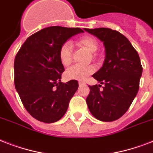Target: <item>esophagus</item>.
<instances>
[{
  "instance_id": "obj_1",
  "label": "esophagus",
  "mask_w": 153,
  "mask_h": 153,
  "mask_svg": "<svg viewBox=\"0 0 153 153\" xmlns=\"http://www.w3.org/2000/svg\"><path fill=\"white\" fill-rule=\"evenodd\" d=\"M84 84V82H82V81H79V86H82V85H83Z\"/></svg>"
}]
</instances>
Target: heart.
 I'll use <instances>...</instances> for the list:
<instances>
[{
  "label": "heart",
  "instance_id": "1",
  "mask_svg": "<svg viewBox=\"0 0 153 153\" xmlns=\"http://www.w3.org/2000/svg\"><path fill=\"white\" fill-rule=\"evenodd\" d=\"M77 44L79 47H82L91 52V56L93 59H96L98 55L96 51H98L99 44L98 40L91 36H85L79 38L77 41ZM72 52H73V47L70 41H66L60 46L59 50V58L60 62L62 66L68 67L72 62ZM94 67L93 66H73L66 71V76L68 79H74L79 81H84L85 79L93 74L94 72Z\"/></svg>",
  "mask_w": 153,
  "mask_h": 153
}]
</instances>
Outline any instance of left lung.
Listing matches in <instances>:
<instances>
[{
  "label": "left lung",
  "instance_id": "obj_1",
  "mask_svg": "<svg viewBox=\"0 0 153 153\" xmlns=\"http://www.w3.org/2000/svg\"><path fill=\"white\" fill-rule=\"evenodd\" d=\"M103 42L105 59L93 78L103 85L89 86V110L102 121H113L126 114L139 90L142 66L137 51L128 39L107 27L84 28Z\"/></svg>",
  "mask_w": 153,
  "mask_h": 153
}]
</instances>
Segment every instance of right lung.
<instances>
[{
    "label": "right lung",
    "mask_w": 153,
    "mask_h": 153,
    "mask_svg": "<svg viewBox=\"0 0 153 153\" xmlns=\"http://www.w3.org/2000/svg\"><path fill=\"white\" fill-rule=\"evenodd\" d=\"M80 32H84L79 27H45L30 36L16 55V90L26 110L38 121L53 123L62 118L79 87L76 80L61 82L64 67L59 50Z\"/></svg>",
    "instance_id": "obj_1"
}]
</instances>
